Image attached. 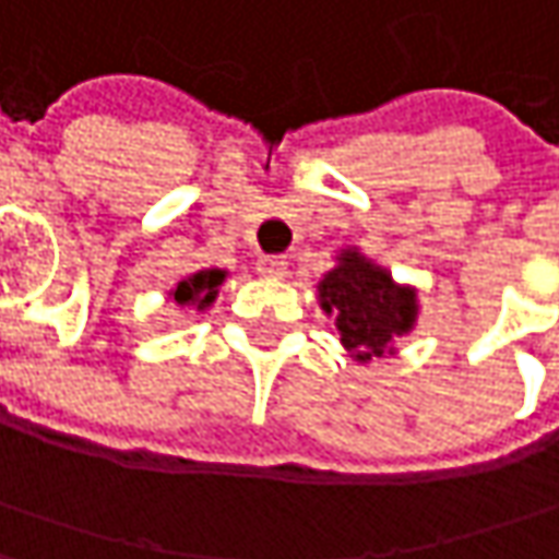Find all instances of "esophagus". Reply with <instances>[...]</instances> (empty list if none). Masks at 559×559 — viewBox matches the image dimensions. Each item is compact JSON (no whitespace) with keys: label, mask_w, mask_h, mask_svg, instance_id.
Instances as JSON below:
<instances>
[{"label":"esophagus","mask_w":559,"mask_h":559,"mask_svg":"<svg viewBox=\"0 0 559 559\" xmlns=\"http://www.w3.org/2000/svg\"><path fill=\"white\" fill-rule=\"evenodd\" d=\"M255 272L269 275V278H281L287 272V262H284V255H259L255 259Z\"/></svg>","instance_id":"34e87169"}]
</instances>
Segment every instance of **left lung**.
<instances>
[{
	"label": "left lung",
	"mask_w": 559,
	"mask_h": 559,
	"mask_svg": "<svg viewBox=\"0 0 559 559\" xmlns=\"http://www.w3.org/2000/svg\"><path fill=\"white\" fill-rule=\"evenodd\" d=\"M319 300L322 310L335 316L342 342L357 350L360 360L382 357L392 338L411 332L417 316L414 294L395 287L360 252H342L338 269H332L319 284Z\"/></svg>",
	"instance_id": "left-lung-1"
}]
</instances>
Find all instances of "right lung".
<instances>
[{
  "mask_svg": "<svg viewBox=\"0 0 559 559\" xmlns=\"http://www.w3.org/2000/svg\"><path fill=\"white\" fill-rule=\"evenodd\" d=\"M224 281V272H195L192 278H186L177 284V290H174V300L177 304H199V310L202 307H209L214 300V294H217V284Z\"/></svg>",
  "mask_w": 559,
  "mask_h": 559,
  "instance_id": "1",
  "label": "right lung"
}]
</instances>
